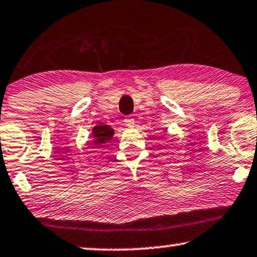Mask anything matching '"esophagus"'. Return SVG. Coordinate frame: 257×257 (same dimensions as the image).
Listing matches in <instances>:
<instances>
[{
    "mask_svg": "<svg viewBox=\"0 0 257 257\" xmlns=\"http://www.w3.org/2000/svg\"><path fill=\"white\" fill-rule=\"evenodd\" d=\"M124 123H125V125L128 126V128H133V126L135 125V121H134V118L132 117V116H128V117H125Z\"/></svg>",
    "mask_w": 257,
    "mask_h": 257,
    "instance_id": "esophagus-1",
    "label": "esophagus"
}]
</instances>
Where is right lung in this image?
Here are the masks:
<instances>
[{
	"instance_id": "1",
	"label": "right lung",
	"mask_w": 257,
	"mask_h": 257,
	"mask_svg": "<svg viewBox=\"0 0 257 257\" xmlns=\"http://www.w3.org/2000/svg\"><path fill=\"white\" fill-rule=\"evenodd\" d=\"M112 135H114V131L112 128L107 125V124H100L96 125L93 128V136L95 138V141L91 143L93 145L101 146L102 143L108 142L109 140L112 139Z\"/></svg>"
}]
</instances>
